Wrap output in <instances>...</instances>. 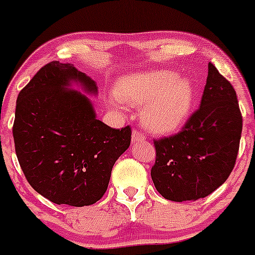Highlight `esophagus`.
Here are the masks:
<instances>
[{
    "label": "esophagus",
    "mask_w": 255,
    "mask_h": 255,
    "mask_svg": "<svg viewBox=\"0 0 255 255\" xmlns=\"http://www.w3.org/2000/svg\"><path fill=\"white\" fill-rule=\"evenodd\" d=\"M145 140V135L141 130L134 129L132 130V143H139V141Z\"/></svg>",
    "instance_id": "esophagus-1"
}]
</instances>
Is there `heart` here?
Listing matches in <instances>:
<instances>
[{
    "label": "heart",
    "instance_id": "b5f03b06",
    "mask_svg": "<svg viewBox=\"0 0 255 255\" xmlns=\"http://www.w3.org/2000/svg\"><path fill=\"white\" fill-rule=\"evenodd\" d=\"M116 96L124 102L144 106L141 121L155 132H170L185 123L195 100L189 78L167 70L131 74L117 83Z\"/></svg>",
    "mask_w": 255,
    "mask_h": 255
}]
</instances>
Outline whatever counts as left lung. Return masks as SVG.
Returning <instances> with one entry per match:
<instances>
[{
    "label": "left lung",
    "mask_w": 255,
    "mask_h": 255,
    "mask_svg": "<svg viewBox=\"0 0 255 255\" xmlns=\"http://www.w3.org/2000/svg\"><path fill=\"white\" fill-rule=\"evenodd\" d=\"M243 117L231 83L208 64L200 107L177 134L154 139L153 184L164 199L204 198L221 186L235 166Z\"/></svg>",
    "instance_id": "8db88e82"
}]
</instances>
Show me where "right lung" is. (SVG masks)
<instances>
[{"label":"right lung","instance_id":"obj_1","mask_svg":"<svg viewBox=\"0 0 255 255\" xmlns=\"http://www.w3.org/2000/svg\"><path fill=\"white\" fill-rule=\"evenodd\" d=\"M97 85L71 64L44 65L17 96L12 126L15 152L30 186L56 204L91 206L107 190L117 158L131 140V128L97 120L84 94L67 89Z\"/></svg>","mask_w":255,"mask_h":255}]
</instances>
